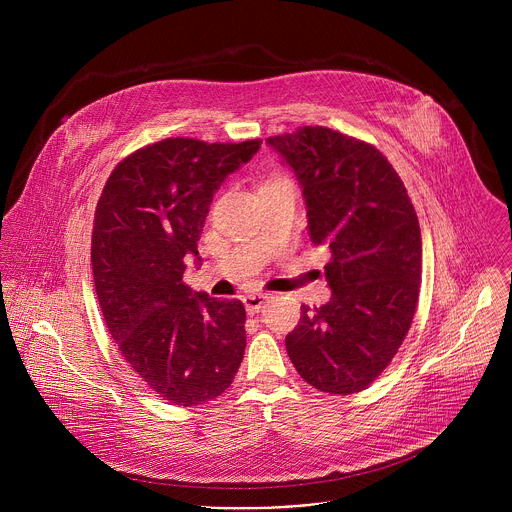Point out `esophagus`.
Masks as SVG:
<instances>
[{
	"label": "esophagus",
	"instance_id": "obj_1",
	"mask_svg": "<svg viewBox=\"0 0 512 512\" xmlns=\"http://www.w3.org/2000/svg\"><path fill=\"white\" fill-rule=\"evenodd\" d=\"M265 302H267V296H265V294H253V296H245V298H243V304H245V308H247L249 314H257V312L263 308Z\"/></svg>",
	"mask_w": 512,
	"mask_h": 512
}]
</instances>
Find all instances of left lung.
Masks as SVG:
<instances>
[{"label":"left lung","instance_id":"8db88e82","mask_svg":"<svg viewBox=\"0 0 512 512\" xmlns=\"http://www.w3.org/2000/svg\"><path fill=\"white\" fill-rule=\"evenodd\" d=\"M294 170L314 245L330 249L332 298L285 338L312 387L350 395L369 387L405 340L419 298L421 231L409 194L373 148L322 125L265 139Z\"/></svg>","mask_w":512,"mask_h":512}]
</instances>
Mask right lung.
Wrapping results in <instances>:
<instances>
[{
	"mask_svg": "<svg viewBox=\"0 0 512 512\" xmlns=\"http://www.w3.org/2000/svg\"><path fill=\"white\" fill-rule=\"evenodd\" d=\"M261 139L168 137L111 172L95 212L91 263L99 306L133 373L174 405L229 389L245 354V306L184 283L214 192Z\"/></svg>",
	"mask_w": 512,
	"mask_h": 512,
	"instance_id": "right-lung-1",
	"label": "right lung"
}]
</instances>
